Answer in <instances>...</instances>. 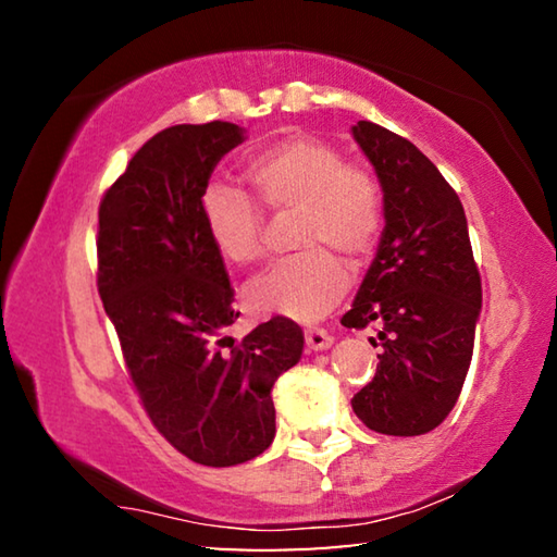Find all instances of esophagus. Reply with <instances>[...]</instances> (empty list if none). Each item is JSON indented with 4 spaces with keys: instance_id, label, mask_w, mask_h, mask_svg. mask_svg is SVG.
<instances>
[{
    "instance_id": "esophagus-1",
    "label": "esophagus",
    "mask_w": 557,
    "mask_h": 557,
    "mask_svg": "<svg viewBox=\"0 0 557 557\" xmlns=\"http://www.w3.org/2000/svg\"><path fill=\"white\" fill-rule=\"evenodd\" d=\"M305 338H307L309 351H326V348H332L334 344V338L329 336L324 329H307Z\"/></svg>"
}]
</instances>
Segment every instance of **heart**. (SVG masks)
<instances>
[{"label":"heart","instance_id":"obj_1","mask_svg":"<svg viewBox=\"0 0 557 557\" xmlns=\"http://www.w3.org/2000/svg\"><path fill=\"white\" fill-rule=\"evenodd\" d=\"M243 176L275 215L297 213L295 245L307 248L250 282L248 301L260 312L314 322L348 289V272L334 252L358 265L383 231V194L369 169L346 164L322 139L289 137L252 157ZM203 221L223 260L252 265L265 252L262 213L228 186L203 196Z\"/></svg>","mask_w":557,"mask_h":557}]
</instances>
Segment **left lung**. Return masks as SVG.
<instances>
[{
	"mask_svg": "<svg viewBox=\"0 0 557 557\" xmlns=\"http://www.w3.org/2000/svg\"><path fill=\"white\" fill-rule=\"evenodd\" d=\"M351 135L379 176L385 221L342 319L348 329L375 324L383 346L351 408L381 435H425L455 408L482 312L467 215L455 188L408 139L369 120H358Z\"/></svg>",
	"mask_w": 557,
	"mask_h": 557,
	"instance_id": "8db88e82",
	"label": "left lung"
}]
</instances>
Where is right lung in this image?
Wrapping results in <instances>:
<instances>
[{"label": "right lung", "mask_w": 557, "mask_h": 557, "mask_svg": "<svg viewBox=\"0 0 557 557\" xmlns=\"http://www.w3.org/2000/svg\"><path fill=\"white\" fill-rule=\"evenodd\" d=\"M245 143L233 122L174 125L129 159L98 213V289L154 428L196 465L233 467L275 440L272 385L305 348L285 317L235 342L238 312L201 199Z\"/></svg>", "instance_id": "1"}]
</instances>
